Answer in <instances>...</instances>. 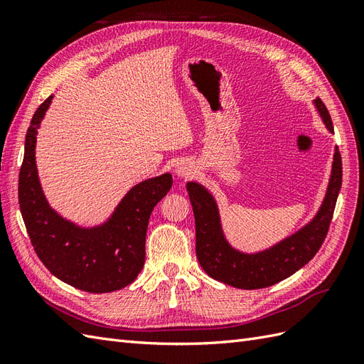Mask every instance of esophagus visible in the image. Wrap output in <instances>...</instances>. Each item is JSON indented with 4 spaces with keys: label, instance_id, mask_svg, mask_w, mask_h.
Listing matches in <instances>:
<instances>
[{
    "label": "esophagus",
    "instance_id": "obj_1",
    "mask_svg": "<svg viewBox=\"0 0 364 364\" xmlns=\"http://www.w3.org/2000/svg\"><path fill=\"white\" fill-rule=\"evenodd\" d=\"M196 170V165L190 161H183V162H179L178 165H176V174L179 176V178H188L190 174H193Z\"/></svg>",
    "mask_w": 364,
    "mask_h": 364
}]
</instances>
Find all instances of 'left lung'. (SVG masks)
I'll return each mask as SVG.
<instances>
[{"label": "left lung", "instance_id": "obj_1", "mask_svg": "<svg viewBox=\"0 0 364 364\" xmlns=\"http://www.w3.org/2000/svg\"><path fill=\"white\" fill-rule=\"evenodd\" d=\"M328 132L333 121L321 98L313 102ZM341 186V156L336 147L331 176L316 215L291 235L258 252H243L229 243L222 226L215 197L199 182L186 183L196 220V253L209 277L243 290L266 289L291 277L321 249L334 214Z\"/></svg>", "mask_w": 364, "mask_h": 364}]
</instances>
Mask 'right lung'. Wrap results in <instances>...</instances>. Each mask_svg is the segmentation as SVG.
<instances>
[{"instance_id":"obj_1","label":"right lung","mask_w":364,"mask_h":364,"mask_svg":"<svg viewBox=\"0 0 364 364\" xmlns=\"http://www.w3.org/2000/svg\"><path fill=\"white\" fill-rule=\"evenodd\" d=\"M53 95L31 118L19 171V208L31 245L54 277L90 293H109L132 284L144 266L146 234L153 208L173 185L170 173L142 181L126 193L103 223L79 226L50 206L36 167L38 129Z\"/></svg>"}]
</instances>
